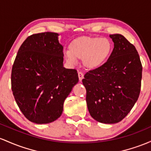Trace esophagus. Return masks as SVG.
Wrapping results in <instances>:
<instances>
[{
	"mask_svg": "<svg viewBox=\"0 0 151 151\" xmlns=\"http://www.w3.org/2000/svg\"><path fill=\"white\" fill-rule=\"evenodd\" d=\"M83 73L81 72V71H78V78H79V81H81L83 80Z\"/></svg>",
	"mask_w": 151,
	"mask_h": 151,
	"instance_id": "obj_1",
	"label": "esophagus"
}]
</instances>
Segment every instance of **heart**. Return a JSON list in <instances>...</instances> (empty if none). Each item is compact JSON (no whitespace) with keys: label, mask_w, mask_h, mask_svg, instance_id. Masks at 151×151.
Wrapping results in <instances>:
<instances>
[{"label":"heart","mask_w":151,"mask_h":151,"mask_svg":"<svg viewBox=\"0 0 151 151\" xmlns=\"http://www.w3.org/2000/svg\"><path fill=\"white\" fill-rule=\"evenodd\" d=\"M69 48L70 50L65 52L68 63L75 65L77 59H83L85 66L94 69L107 60L112 52L113 44L105 37H81L73 41Z\"/></svg>","instance_id":"b5f03b06"}]
</instances>
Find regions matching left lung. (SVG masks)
Returning a JSON list of instances; mask_svg holds the SVG:
<instances>
[{
    "mask_svg": "<svg viewBox=\"0 0 151 151\" xmlns=\"http://www.w3.org/2000/svg\"><path fill=\"white\" fill-rule=\"evenodd\" d=\"M114 48L101 66L90 70L82 82L91 116L103 123L121 121L139 97L142 64L134 45L123 35H110Z\"/></svg>",
    "mask_w": 151,
    "mask_h": 151,
    "instance_id": "obj_1",
    "label": "left lung"
}]
</instances>
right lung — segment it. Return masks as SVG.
Masks as SVG:
<instances>
[{
  "label": "right lung",
  "mask_w": 151,
  "mask_h": 151,
  "mask_svg": "<svg viewBox=\"0 0 151 151\" xmlns=\"http://www.w3.org/2000/svg\"><path fill=\"white\" fill-rule=\"evenodd\" d=\"M58 35L45 32L28 36L12 67L11 88L17 105L37 124L61 116L64 101L78 82L77 70L63 67V48Z\"/></svg>",
  "instance_id": "add662e5"
}]
</instances>
